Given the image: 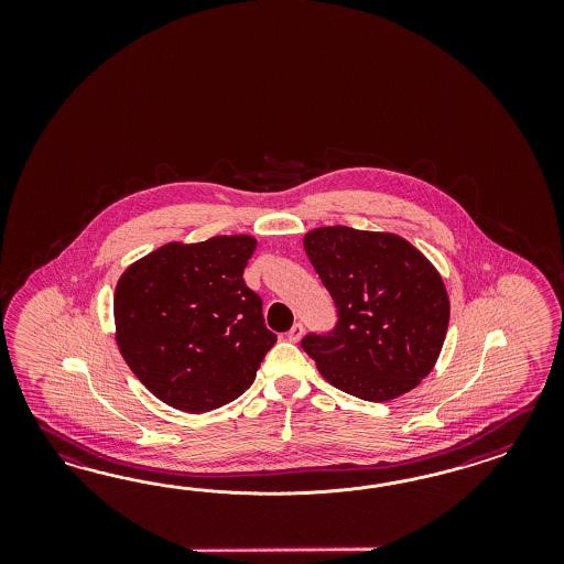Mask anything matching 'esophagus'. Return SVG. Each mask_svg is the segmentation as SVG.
<instances>
[{"label":"esophagus","mask_w":564,"mask_h":564,"mask_svg":"<svg viewBox=\"0 0 564 564\" xmlns=\"http://www.w3.org/2000/svg\"><path fill=\"white\" fill-rule=\"evenodd\" d=\"M302 335H304V326L300 325V323H295V325L291 326L290 330H288V339H290L291 343L300 341Z\"/></svg>","instance_id":"1"}]
</instances>
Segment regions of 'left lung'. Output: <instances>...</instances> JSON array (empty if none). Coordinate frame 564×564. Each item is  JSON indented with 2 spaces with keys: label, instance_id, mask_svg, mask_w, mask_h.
Instances as JSON below:
<instances>
[{
  "label": "left lung",
  "instance_id": "8db88e82",
  "mask_svg": "<svg viewBox=\"0 0 564 564\" xmlns=\"http://www.w3.org/2000/svg\"><path fill=\"white\" fill-rule=\"evenodd\" d=\"M304 250L339 321L302 347L343 393L391 401L410 393L441 356L451 304L443 276L408 239L345 225L316 227Z\"/></svg>",
  "mask_w": 564,
  "mask_h": 564
}]
</instances>
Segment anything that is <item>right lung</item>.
Here are the masks:
<instances>
[{
  "mask_svg": "<svg viewBox=\"0 0 564 564\" xmlns=\"http://www.w3.org/2000/svg\"><path fill=\"white\" fill-rule=\"evenodd\" d=\"M252 236L170 241L132 262L116 285L121 358L175 410L205 413L231 403L257 378L276 343L262 300L246 288Z\"/></svg>",
  "mask_w": 564,
  "mask_h": 564,
  "instance_id": "obj_1",
  "label": "right lung"
}]
</instances>
